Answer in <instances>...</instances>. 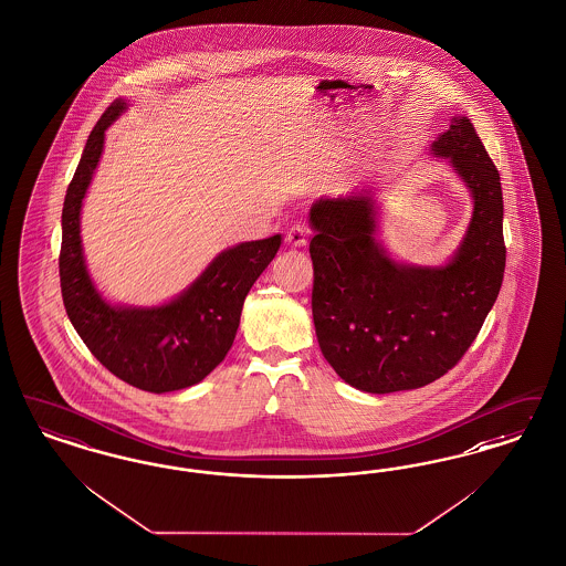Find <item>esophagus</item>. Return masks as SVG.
<instances>
[{
	"label": "esophagus",
	"mask_w": 566,
	"mask_h": 566,
	"mask_svg": "<svg viewBox=\"0 0 566 566\" xmlns=\"http://www.w3.org/2000/svg\"><path fill=\"white\" fill-rule=\"evenodd\" d=\"M286 242L294 249H303L307 247V230L303 226H294L286 232Z\"/></svg>",
	"instance_id": "obj_1"
}]
</instances>
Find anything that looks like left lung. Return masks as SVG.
<instances>
[{
  "label": "left lung",
  "instance_id": "obj_1",
  "mask_svg": "<svg viewBox=\"0 0 566 566\" xmlns=\"http://www.w3.org/2000/svg\"><path fill=\"white\" fill-rule=\"evenodd\" d=\"M430 156L448 160L472 202L467 232L441 265L390 253L374 188L322 196L310 209L315 336L357 390L385 395L441 378L468 352L502 289V184L470 118H451Z\"/></svg>",
  "mask_w": 566,
  "mask_h": 566
}]
</instances>
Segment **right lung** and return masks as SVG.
<instances>
[{
	"instance_id": "right-lung-1",
	"label": "right lung",
	"mask_w": 566,
	"mask_h": 566,
	"mask_svg": "<svg viewBox=\"0 0 566 566\" xmlns=\"http://www.w3.org/2000/svg\"><path fill=\"white\" fill-rule=\"evenodd\" d=\"M127 108L129 102L117 98L104 111L66 190L60 289L71 324L106 370L136 389L171 392L195 387L226 359L244 298L272 263L282 235L223 249L190 286L160 305L108 301L85 263L81 209L104 153L106 129Z\"/></svg>"
}]
</instances>
